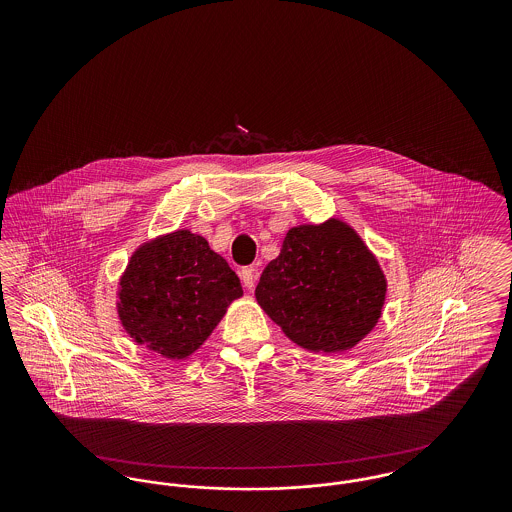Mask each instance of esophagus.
Listing matches in <instances>:
<instances>
[{
	"instance_id": "34e87169",
	"label": "esophagus",
	"mask_w": 512,
	"mask_h": 512,
	"mask_svg": "<svg viewBox=\"0 0 512 512\" xmlns=\"http://www.w3.org/2000/svg\"><path fill=\"white\" fill-rule=\"evenodd\" d=\"M240 276H242V282H244L245 288L251 292V290L255 288V282H257V278H259V270H257L255 267H245L242 268Z\"/></svg>"
}]
</instances>
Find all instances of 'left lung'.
<instances>
[{
	"label": "left lung",
	"mask_w": 512,
	"mask_h": 512,
	"mask_svg": "<svg viewBox=\"0 0 512 512\" xmlns=\"http://www.w3.org/2000/svg\"><path fill=\"white\" fill-rule=\"evenodd\" d=\"M388 280L345 220L297 224L268 263L255 299L290 340L313 353H341L374 330Z\"/></svg>",
	"instance_id": "8db88e82"
}]
</instances>
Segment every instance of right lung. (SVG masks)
Returning a JSON list of instances; mask_svg holds the SVG:
<instances>
[{
	"label": "right lung",
	"mask_w": 512,
	"mask_h": 512,
	"mask_svg": "<svg viewBox=\"0 0 512 512\" xmlns=\"http://www.w3.org/2000/svg\"><path fill=\"white\" fill-rule=\"evenodd\" d=\"M242 295L226 259L203 236L182 228L136 247L119 278L117 313L134 343L184 361Z\"/></svg>",
	"instance_id": "obj_1"
}]
</instances>
